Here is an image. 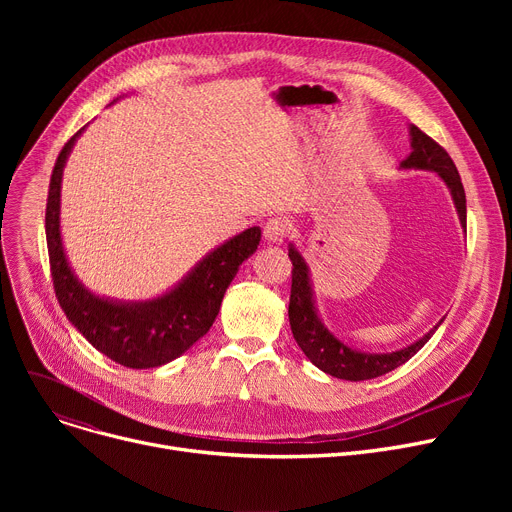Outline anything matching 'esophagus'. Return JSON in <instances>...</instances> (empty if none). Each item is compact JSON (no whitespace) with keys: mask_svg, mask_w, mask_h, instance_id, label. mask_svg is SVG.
Wrapping results in <instances>:
<instances>
[{"mask_svg":"<svg viewBox=\"0 0 512 512\" xmlns=\"http://www.w3.org/2000/svg\"><path fill=\"white\" fill-rule=\"evenodd\" d=\"M290 232V224L284 218H270L263 226V236L267 242H282Z\"/></svg>","mask_w":512,"mask_h":512,"instance_id":"esophagus-1","label":"esophagus"}]
</instances>
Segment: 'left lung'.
Instances as JSON below:
<instances>
[{
  "label": "left lung",
  "instance_id": "8db88e82",
  "mask_svg": "<svg viewBox=\"0 0 512 512\" xmlns=\"http://www.w3.org/2000/svg\"><path fill=\"white\" fill-rule=\"evenodd\" d=\"M411 147L413 151L409 157L402 161V168H419V170H432L438 172L440 178L448 184L456 211H459L461 224L467 228V199H465V188L456 170L452 157L446 153L442 145H438L432 137H427L423 130L417 126H411ZM288 257L292 261V286H290V305H288V319H290V330L294 340L301 346V351L311 359L315 367L326 371L334 378L340 380H373L380 378V375L400 367L407 363L419 348L432 338V334L438 330V326L425 334L419 342L402 348L396 353L386 355H365L359 351H353L346 344H342L338 338H334L315 315L313 307V292L309 284V272L303 257L294 247L288 249Z\"/></svg>",
  "mask_w": 512,
  "mask_h": 512
}]
</instances>
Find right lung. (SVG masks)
Segmentation results:
<instances>
[{
  "mask_svg": "<svg viewBox=\"0 0 512 512\" xmlns=\"http://www.w3.org/2000/svg\"><path fill=\"white\" fill-rule=\"evenodd\" d=\"M78 134L80 130L56 159L45 207L47 253L58 303L72 326L112 361L132 369L170 363L209 332L238 265L257 249L261 230L253 226L230 238L161 299L120 305L95 297L70 272L60 238L62 168Z\"/></svg>",
  "mask_w": 512,
  "mask_h": 512,
  "instance_id": "add662e5",
  "label": "right lung"
}]
</instances>
